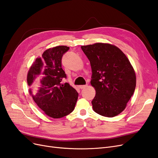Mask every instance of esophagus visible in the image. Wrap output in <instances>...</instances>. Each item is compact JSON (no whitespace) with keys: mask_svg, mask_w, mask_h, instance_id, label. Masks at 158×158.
Listing matches in <instances>:
<instances>
[{"mask_svg":"<svg viewBox=\"0 0 158 158\" xmlns=\"http://www.w3.org/2000/svg\"><path fill=\"white\" fill-rule=\"evenodd\" d=\"M86 86H87V85H80L79 88H80L81 89H82L85 88Z\"/></svg>","mask_w":158,"mask_h":158,"instance_id":"34e87169","label":"esophagus"}]
</instances>
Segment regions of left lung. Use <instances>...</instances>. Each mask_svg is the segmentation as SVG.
Instances as JSON below:
<instances>
[{
    "label": "left lung",
    "instance_id": "8db88e82",
    "mask_svg": "<svg viewBox=\"0 0 158 158\" xmlns=\"http://www.w3.org/2000/svg\"><path fill=\"white\" fill-rule=\"evenodd\" d=\"M90 62L91 84L95 96L92 103L100 115L113 117L127 106L136 88V74L126 55L116 46L98 43L82 46Z\"/></svg>",
    "mask_w": 158,
    "mask_h": 158
}]
</instances>
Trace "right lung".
Here are the masks:
<instances>
[{"mask_svg": "<svg viewBox=\"0 0 158 158\" xmlns=\"http://www.w3.org/2000/svg\"><path fill=\"white\" fill-rule=\"evenodd\" d=\"M66 46H57L46 50L41 58H37L28 72L30 94L46 114L52 118L63 117L73 111L78 93L69 83L62 68V58L69 50Z\"/></svg>", "mask_w": 158, "mask_h": 158, "instance_id": "obj_1", "label": "right lung"}]
</instances>
